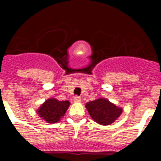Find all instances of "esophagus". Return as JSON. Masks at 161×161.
Masks as SVG:
<instances>
[{
  "label": "esophagus",
  "instance_id": "obj_1",
  "mask_svg": "<svg viewBox=\"0 0 161 161\" xmlns=\"http://www.w3.org/2000/svg\"><path fill=\"white\" fill-rule=\"evenodd\" d=\"M73 101H74V102H81V98L80 97L76 96V97H74Z\"/></svg>",
  "mask_w": 161,
  "mask_h": 161
}]
</instances>
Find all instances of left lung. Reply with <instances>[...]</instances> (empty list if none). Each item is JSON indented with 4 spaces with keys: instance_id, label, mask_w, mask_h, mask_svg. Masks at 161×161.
<instances>
[{
    "instance_id": "8db88e82",
    "label": "left lung",
    "mask_w": 161,
    "mask_h": 161,
    "mask_svg": "<svg viewBox=\"0 0 161 161\" xmlns=\"http://www.w3.org/2000/svg\"><path fill=\"white\" fill-rule=\"evenodd\" d=\"M90 117L97 123L103 126L110 125L123 113V108L117 106L104 97L91 101L85 105Z\"/></svg>"
}]
</instances>
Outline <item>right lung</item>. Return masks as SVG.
<instances>
[{"label":"right lung","instance_id":"1","mask_svg":"<svg viewBox=\"0 0 161 161\" xmlns=\"http://www.w3.org/2000/svg\"><path fill=\"white\" fill-rule=\"evenodd\" d=\"M70 106L69 101H59L56 98H49L46 100L36 110L37 114L46 123H57L64 116Z\"/></svg>","mask_w":161,"mask_h":161}]
</instances>
